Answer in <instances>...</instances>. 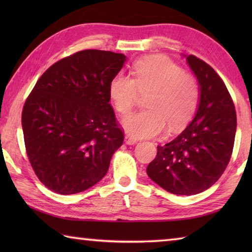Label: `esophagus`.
I'll return each mask as SVG.
<instances>
[{"label": "esophagus", "mask_w": 252, "mask_h": 252, "mask_svg": "<svg viewBox=\"0 0 252 252\" xmlns=\"http://www.w3.org/2000/svg\"><path fill=\"white\" fill-rule=\"evenodd\" d=\"M125 142L126 144H129V146H132V144H134L136 142V140L134 138H132L130 135H126L125 136Z\"/></svg>", "instance_id": "1"}]
</instances>
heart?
<instances>
[{
  "label": "heart",
  "mask_w": 252,
  "mask_h": 252,
  "mask_svg": "<svg viewBox=\"0 0 252 252\" xmlns=\"http://www.w3.org/2000/svg\"><path fill=\"white\" fill-rule=\"evenodd\" d=\"M132 73L133 79L118 73L109 85L110 99L121 114L133 108L138 90L149 92L147 109L123 119L127 134L134 139L153 138L165 127L176 132L189 123L199 101V87L192 75L183 73L180 66L161 55L139 60Z\"/></svg>",
  "instance_id": "1"
}]
</instances>
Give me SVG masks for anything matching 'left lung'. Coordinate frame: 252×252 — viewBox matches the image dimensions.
<instances>
[{"instance_id":"8db88e82","label":"left lung","mask_w":252,"mask_h":252,"mask_svg":"<svg viewBox=\"0 0 252 252\" xmlns=\"http://www.w3.org/2000/svg\"><path fill=\"white\" fill-rule=\"evenodd\" d=\"M186 58L199 84L197 112L177 138L158 146L147 168L152 181L178 195L197 194L215 185L231 158L237 130L236 110L223 81L202 60Z\"/></svg>"}]
</instances>
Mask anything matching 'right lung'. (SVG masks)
<instances>
[{
  "label": "right lung",
  "instance_id": "add662e5",
  "mask_svg": "<svg viewBox=\"0 0 252 252\" xmlns=\"http://www.w3.org/2000/svg\"><path fill=\"white\" fill-rule=\"evenodd\" d=\"M126 61L122 53L80 51L51 65L25 101L29 160L53 192H82L108 172L125 139L109 103V85Z\"/></svg>",
  "mask_w": 252,
  "mask_h": 252
}]
</instances>
